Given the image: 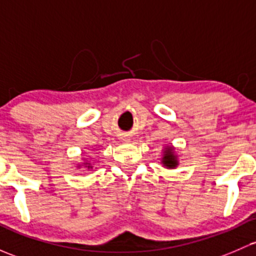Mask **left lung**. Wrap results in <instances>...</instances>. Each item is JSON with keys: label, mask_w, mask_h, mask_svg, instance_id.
Listing matches in <instances>:
<instances>
[{"label": "left lung", "mask_w": 256, "mask_h": 256, "mask_svg": "<svg viewBox=\"0 0 256 256\" xmlns=\"http://www.w3.org/2000/svg\"><path fill=\"white\" fill-rule=\"evenodd\" d=\"M163 164L166 166H168V168H174V166H178L176 156L173 154L172 148H168L166 150V154L163 157Z\"/></svg>", "instance_id": "left-lung-1"}]
</instances>
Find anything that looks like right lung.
<instances>
[{"label": "right lung", "instance_id": "obj_1", "mask_svg": "<svg viewBox=\"0 0 256 256\" xmlns=\"http://www.w3.org/2000/svg\"><path fill=\"white\" fill-rule=\"evenodd\" d=\"M84 166H87L88 169H90V168H92V164H90V163H84Z\"/></svg>", "mask_w": 256, "mask_h": 256}]
</instances>
